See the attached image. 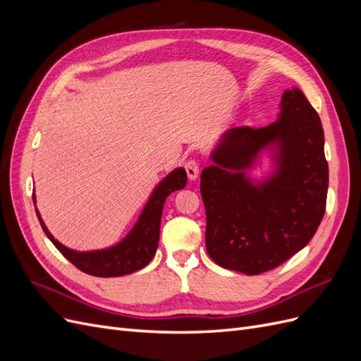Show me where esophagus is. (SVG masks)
Instances as JSON below:
<instances>
[{
	"label": "esophagus",
	"instance_id": "obj_1",
	"mask_svg": "<svg viewBox=\"0 0 361 361\" xmlns=\"http://www.w3.org/2000/svg\"><path fill=\"white\" fill-rule=\"evenodd\" d=\"M185 171H187V176H188L190 180L197 179L199 171H200L199 162L195 159H188L187 162H185Z\"/></svg>",
	"mask_w": 361,
	"mask_h": 361
}]
</instances>
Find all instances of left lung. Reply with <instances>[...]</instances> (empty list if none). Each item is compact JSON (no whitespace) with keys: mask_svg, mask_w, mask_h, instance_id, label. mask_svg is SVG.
<instances>
[{"mask_svg":"<svg viewBox=\"0 0 361 361\" xmlns=\"http://www.w3.org/2000/svg\"><path fill=\"white\" fill-rule=\"evenodd\" d=\"M276 122L236 126L200 176L206 250L226 269L257 276L309 244L325 214L329 164L321 118L298 89L281 96ZM278 146L276 173L255 185L245 176L258 152Z\"/></svg>","mask_w":361,"mask_h":361,"instance_id":"8db88e82","label":"left lung"}]
</instances>
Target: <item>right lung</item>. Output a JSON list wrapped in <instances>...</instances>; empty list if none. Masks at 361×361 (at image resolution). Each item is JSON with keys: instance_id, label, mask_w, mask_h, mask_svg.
Instances as JSON below:
<instances>
[{"instance_id": "right-lung-1", "label": "right lung", "mask_w": 361, "mask_h": 361, "mask_svg": "<svg viewBox=\"0 0 361 361\" xmlns=\"http://www.w3.org/2000/svg\"><path fill=\"white\" fill-rule=\"evenodd\" d=\"M185 185H187V173H185V170L176 169L171 171L158 185L154 194L150 195L133 231L129 232L122 243L106 250L81 253V251L64 247L48 232L37 209L36 214L43 232L51 239V243L80 271L94 277H120L145 268L152 257L155 256L159 241V224L164 202L173 191L185 188ZM32 202H36L35 194H32Z\"/></svg>"}]
</instances>
